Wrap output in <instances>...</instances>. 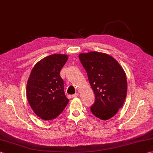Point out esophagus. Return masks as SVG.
Returning a JSON list of instances; mask_svg holds the SVG:
<instances>
[{"label": "esophagus", "instance_id": "obj_1", "mask_svg": "<svg viewBox=\"0 0 153 153\" xmlns=\"http://www.w3.org/2000/svg\"><path fill=\"white\" fill-rule=\"evenodd\" d=\"M78 95H79V94H78V93H76V94H73V95L72 96V97L73 98H76V97H78Z\"/></svg>", "mask_w": 153, "mask_h": 153}]
</instances>
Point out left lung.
Here are the masks:
<instances>
[{
    "mask_svg": "<svg viewBox=\"0 0 153 153\" xmlns=\"http://www.w3.org/2000/svg\"><path fill=\"white\" fill-rule=\"evenodd\" d=\"M79 58L95 94V102L91 107L92 113L104 120L111 119L122 108L126 97L125 71L114 58L106 53H81Z\"/></svg>",
    "mask_w": 153,
    "mask_h": 153,
    "instance_id": "8db88e82",
    "label": "left lung"
}]
</instances>
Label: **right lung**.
I'll use <instances>...</instances> for the list:
<instances>
[{
    "instance_id": "obj_1",
    "label": "right lung",
    "mask_w": 153,
    "mask_h": 153,
    "mask_svg": "<svg viewBox=\"0 0 153 153\" xmlns=\"http://www.w3.org/2000/svg\"><path fill=\"white\" fill-rule=\"evenodd\" d=\"M68 59L66 55H51L38 62L31 71L27 84V100L35 114L42 119L56 118L69 102L60 76Z\"/></svg>"
}]
</instances>
